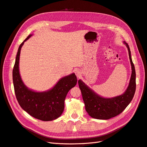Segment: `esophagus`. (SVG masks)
I'll return each instance as SVG.
<instances>
[{
	"mask_svg": "<svg viewBox=\"0 0 147 147\" xmlns=\"http://www.w3.org/2000/svg\"><path fill=\"white\" fill-rule=\"evenodd\" d=\"M75 74L76 76H77V78H80L81 77V73L80 72V70H78V69H77V70H75Z\"/></svg>",
	"mask_w": 147,
	"mask_h": 147,
	"instance_id": "obj_1",
	"label": "esophagus"
}]
</instances>
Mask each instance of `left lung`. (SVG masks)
Wrapping results in <instances>:
<instances>
[{"instance_id":"1","label":"left lung","mask_w":147,"mask_h":147,"mask_svg":"<svg viewBox=\"0 0 147 147\" xmlns=\"http://www.w3.org/2000/svg\"><path fill=\"white\" fill-rule=\"evenodd\" d=\"M128 51L131 65V75L128 86L122 95L106 98L98 95L81 80L78 85L85 104L87 112L92 118L98 119H109L119 115L130 103L136 91V72L132 61L131 52L128 45L124 42Z\"/></svg>"}]
</instances>
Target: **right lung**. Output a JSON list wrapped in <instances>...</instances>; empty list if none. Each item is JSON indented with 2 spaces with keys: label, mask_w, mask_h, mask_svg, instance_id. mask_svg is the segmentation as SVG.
Instances as JSON below:
<instances>
[{
  "label": "right lung",
  "mask_w": 147,
  "mask_h": 147,
  "mask_svg": "<svg viewBox=\"0 0 147 147\" xmlns=\"http://www.w3.org/2000/svg\"><path fill=\"white\" fill-rule=\"evenodd\" d=\"M31 34L19 46L13 70V80L16 96L20 107L34 118L43 121L57 119L63 112L64 100L68 92L77 84L74 73L61 78L51 89L35 92L24 84L19 73V59L22 46Z\"/></svg>",
  "instance_id": "1"
}]
</instances>
